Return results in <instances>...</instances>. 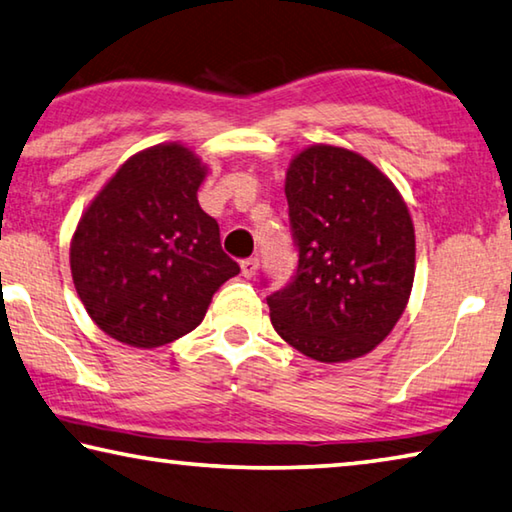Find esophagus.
Returning <instances> with one entry per match:
<instances>
[{"label":"esophagus","mask_w":512,"mask_h":512,"mask_svg":"<svg viewBox=\"0 0 512 512\" xmlns=\"http://www.w3.org/2000/svg\"><path fill=\"white\" fill-rule=\"evenodd\" d=\"M257 269H259V262H257L255 257H248V259H243V262H241V273H243V278H255Z\"/></svg>","instance_id":"obj_1"}]
</instances>
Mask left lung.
Listing matches in <instances>:
<instances>
[{
    "label": "left lung",
    "mask_w": 512,
    "mask_h": 512,
    "mask_svg": "<svg viewBox=\"0 0 512 512\" xmlns=\"http://www.w3.org/2000/svg\"><path fill=\"white\" fill-rule=\"evenodd\" d=\"M298 269L266 303L289 346L319 362L371 353L415 282V225L399 189L362 154L316 143L287 168Z\"/></svg>",
    "instance_id": "1"
}]
</instances>
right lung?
I'll return each instance as SVG.
<instances>
[{
	"mask_svg": "<svg viewBox=\"0 0 512 512\" xmlns=\"http://www.w3.org/2000/svg\"><path fill=\"white\" fill-rule=\"evenodd\" d=\"M196 152L159 143L129 157L81 214L72 282L95 326L127 346L157 348L200 326L218 287L239 273L202 212Z\"/></svg>",
	"mask_w": 512,
	"mask_h": 512,
	"instance_id": "add662e5",
	"label": "right lung"
}]
</instances>
